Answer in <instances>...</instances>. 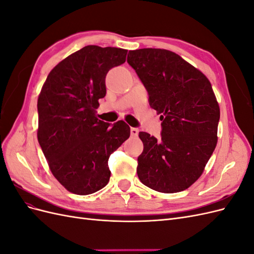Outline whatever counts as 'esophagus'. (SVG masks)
I'll return each mask as SVG.
<instances>
[{"instance_id":"esophagus-1","label":"esophagus","mask_w":254,"mask_h":254,"mask_svg":"<svg viewBox=\"0 0 254 254\" xmlns=\"http://www.w3.org/2000/svg\"><path fill=\"white\" fill-rule=\"evenodd\" d=\"M130 133H131L132 136H136L137 134H139V129L132 127L131 129H130Z\"/></svg>"}]
</instances>
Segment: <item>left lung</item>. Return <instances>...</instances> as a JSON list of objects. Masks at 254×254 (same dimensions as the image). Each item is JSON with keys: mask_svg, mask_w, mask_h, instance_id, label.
Instances as JSON below:
<instances>
[{"mask_svg": "<svg viewBox=\"0 0 254 254\" xmlns=\"http://www.w3.org/2000/svg\"><path fill=\"white\" fill-rule=\"evenodd\" d=\"M127 63L161 114V137L140 132L143 152L136 173L144 186L161 193L187 190L203 173L217 144L219 106L211 82L176 53L129 51Z\"/></svg>", "mask_w": 254, "mask_h": 254, "instance_id": "obj_1", "label": "left lung"}]
</instances>
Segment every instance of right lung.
Returning <instances> with one entry per match:
<instances>
[{
  "label": "right lung",
  "instance_id": "right-lung-1",
  "mask_svg": "<svg viewBox=\"0 0 254 254\" xmlns=\"http://www.w3.org/2000/svg\"><path fill=\"white\" fill-rule=\"evenodd\" d=\"M127 50L88 45L53 68L38 97V141L54 177L73 194L89 195L109 182L108 160L130 135L124 121L95 117L110 68Z\"/></svg>",
  "mask_w": 254,
  "mask_h": 254
}]
</instances>
